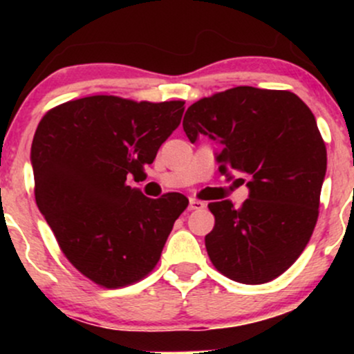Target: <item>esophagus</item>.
Listing matches in <instances>:
<instances>
[{"mask_svg": "<svg viewBox=\"0 0 354 354\" xmlns=\"http://www.w3.org/2000/svg\"><path fill=\"white\" fill-rule=\"evenodd\" d=\"M205 203L203 201H200V200H196V198H191L189 200V209L193 211V209H203L205 208Z\"/></svg>", "mask_w": 354, "mask_h": 354, "instance_id": "34e87169", "label": "esophagus"}]
</instances>
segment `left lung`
<instances>
[{
  "label": "left lung",
  "instance_id": "left-lung-1",
  "mask_svg": "<svg viewBox=\"0 0 354 354\" xmlns=\"http://www.w3.org/2000/svg\"><path fill=\"white\" fill-rule=\"evenodd\" d=\"M183 129L191 143L216 140L219 171L241 173L250 189L239 208L230 200L208 205L213 266L245 284L278 278L303 253L319 214L326 146L311 109L291 91L236 86L191 104Z\"/></svg>",
  "mask_w": 354,
  "mask_h": 354
}]
</instances>
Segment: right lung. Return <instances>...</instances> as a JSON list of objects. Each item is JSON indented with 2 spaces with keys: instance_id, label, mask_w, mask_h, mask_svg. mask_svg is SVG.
I'll return each mask as SVG.
<instances>
[{
  "instance_id": "add662e5",
  "label": "right lung",
  "mask_w": 354,
  "mask_h": 354,
  "mask_svg": "<svg viewBox=\"0 0 354 354\" xmlns=\"http://www.w3.org/2000/svg\"><path fill=\"white\" fill-rule=\"evenodd\" d=\"M183 111L185 101L96 95L50 109L36 128V205L68 261L100 286L123 288L151 273L188 206L181 193L151 200L128 186L153 163Z\"/></svg>"
}]
</instances>
